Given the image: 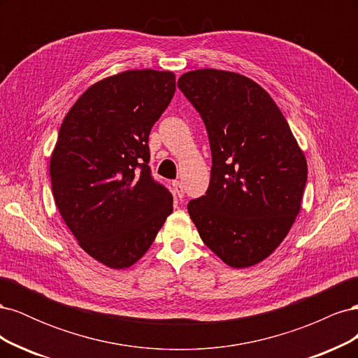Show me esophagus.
Returning <instances> with one entry per match:
<instances>
[{"mask_svg": "<svg viewBox=\"0 0 358 358\" xmlns=\"http://www.w3.org/2000/svg\"><path fill=\"white\" fill-rule=\"evenodd\" d=\"M171 185H173V188H175L176 196H178L179 199H182V197H183V194H185V192H183V185H182V182H180V180H173Z\"/></svg>", "mask_w": 358, "mask_h": 358, "instance_id": "obj_1", "label": "esophagus"}]
</instances>
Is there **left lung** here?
<instances>
[{"label": "left lung", "instance_id": "8db88e82", "mask_svg": "<svg viewBox=\"0 0 358 358\" xmlns=\"http://www.w3.org/2000/svg\"><path fill=\"white\" fill-rule=\"evenodd\" d=\"M178 86L200 113L212 152L209 188L188 203V213L225 264L254 266L294 224L306 158L282 112L254 80L204 69L182 74Z\"/></svg>", "mask_w": 358, "mask_h": 358}]
</instances>
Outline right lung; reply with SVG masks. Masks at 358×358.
<instances>
[{
	"instance_id": "right-lung-1",
	"label": "right lung",
	"mask_w": 358,
	"mask_h": 358,
	"mask_svg": "<svg viewBox=\"0 0 358 358\" xmlns=\"http://www.w3.org/2000/svg\"><path fill=\"white\" fill-rule=\"evenodd\" d=\"M175 91L171 71L119 73L86 90L59 128L50 158L57 208L83 251L112 268L142 258L171 213L148 142Z\"/></svg>"
}]
</instances>
